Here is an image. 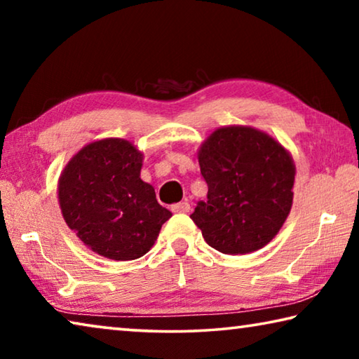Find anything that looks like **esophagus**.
<instances>
[{
  "label": "esophagus",
  "mask_w": 359,
  "mask_h": 359,
  "mask_svg": "<svg viewBox=\"0 0 359 359\" xmlns=\"http://www.w3.org/2000/svg\"><path fill=\"white\" fill-rule=\"evenodd\" d=\"M171 210H172V212H184V214H185V212L190 210V204H188L187 201L172 204V205H171Z\"/></svg>",
  "instance_id": "1"
}]
</instances>
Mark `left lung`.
<instances>
[{
  "instance_id": "8db88e82",
  "label": "left lung",
  "mask_w": 359,
  "mask_h": 359,
  "mask_svg": "<svg viewBox=\"0 0 359 359\" xmlns=\"http://www.w3.org/2000/svg\"><path fill=\"white\" fill-rule=\"evenodd\" d=\"M198 160L209 191L190 217L204 241L226 255L269 244L293 204L296 168L287 149L250 126H223L203 142Z\"/></svg>"
}]
</instances>
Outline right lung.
<instances>
[{
    "label": "right lung",
    "instance_id": "add662e5",
    "mask_svg": "<svg viewBox=\"0 0 359 359\" xmlns=\"http://www.w3.org/2000/svg\"><path fill=\"white\" fill-rule=\"evenodd\" d=\"M144 155L125 139L85 145L58 180L63 218L90 250L115 261L147 253L172 217L141 179Z\"/></svg>",
    "mask_w": 359,
    "mask_h": 359
}]
</instances>
